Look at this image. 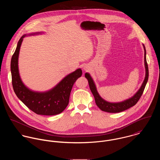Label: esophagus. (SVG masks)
Returning <instances> with one entry per match:
<instances>
[{
  "label": "esophagus",
  "instance_id": "34e87169",
  "mask_svg": "<svg viewBox=\"0 0 160 160\" xmlns=\"http://www.w3.org/2000/svg\"><path fill=\"white\" fill-rule=\"evenodd\" d=\"M84 70L85 71H89V70H90V67H89V66H85V67H84Z\"/></svg>",
  "mask_w": 160,
  "mask_h": 160
}]
</instances>
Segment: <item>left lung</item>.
Instances as JSON below:
<instances>
[{
  "label": "left lung",
  "instance_id": "1",
  "mask_svg": "<svg viewBox=\"0 0 160 160\" xmlns=\"http://www.w3.org/2000/svg\"><path fill=\"white\" fill-rule=\"evenodd\" d=\"M143 46L144 51H145L144 62H145V72H146L145 78L139 90L136 92V93L133 97H132L129 99H127L123 102H118V103H111V102L105 101L98 94V92L97 91L95 83L93 81V79L91 76H90V74L88 72L85 74V77L88 80L91 91L95 98L96 105L101 110L105 112H108V113H114L121 112L134 106L137 103L140 98L141 97L148 79V65L146 60V50H145V46L143 44Z\"/></svg>",
  "mask_w": 160,
  "mask_h": 160
}]
</instances>
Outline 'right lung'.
I'll return each mask as SVG.
<instances>
[{
  "label": "right lung",
  "instance_id": "1",
  "mask_svg": "<svg viewBox=\"0 0 160 160\" xmlns=\"http://www.w3.org/2000/svg\"><path fill=\"white\" fill-rule=\"evenodd\" d=\"M38 33H33L37 34ZM19 40L17 48L11 60L12 86L18 98L35 113L52 116L61 113L68 106L72 88L82 75L81 69H78L63 78L55 88L45 92H38L29 90L21 80L18 71V55L23 38Z\"/></svg>",
  "mask_w": 160,
  "mask_h": 160
}]
</instances>
